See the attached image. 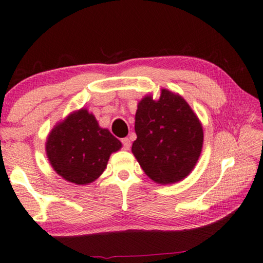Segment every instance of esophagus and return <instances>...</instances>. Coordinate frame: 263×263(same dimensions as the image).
Returning a JSON list of instances; mask_svg holds the SVG:
<instances>
[{"instance_id": "obj_1", "label": "esophagus", "mask_w": 263, "mask_h": 263, "mask_svg": "<svg viewBox=\"0 0 263 263\" xmlns=\"http://www.w3.org/2000/svg\"><path fill=\"white\" fill-rule=\"evenodd\" d=\"M122 144H123V147L124 149H128L131 147V140L128 138H123L122 139Z\"/></svg>"}]
</instances>
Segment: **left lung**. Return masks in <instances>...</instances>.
Returning a JSON list of instances; mask_svg holds the SVG:
<instances>
[{
	"mask_svg": "<svg viewBox=\"0 0 263 263\" xmlns=\"http://www.w3.org/2000/svg\"><path fill=\"white\" fill-rule=\"evenodd\" d=\"M135 130L133 156L157 184L181 181L197 165L203 144L202 125L179 93L161 89L158 99L145 96L138 103Z\"/></svg>",
	"mask_w": 263,
	"mask_h": 263,
	"instance_id": "1",
	"label": "left lung"
}]
</instances>
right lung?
<instances>
[{
    "label": "right lung",
    "mask_w": 263,
    "mask_h": 263,
    "mask_svg": "<svg viewBox=\"0 0 263 263\" xmlns=\"http://www.w3.org/2000/svg\"><path fill=\"white\" fill-rule=\"evenodd\" d=\"M122 143L103 128L84 107L68 115L49 133L45 152L55 172L64 180L87 185L102 176Z\"/></svg>",
    "instance_id": "obj_1"
}]
</instances>
